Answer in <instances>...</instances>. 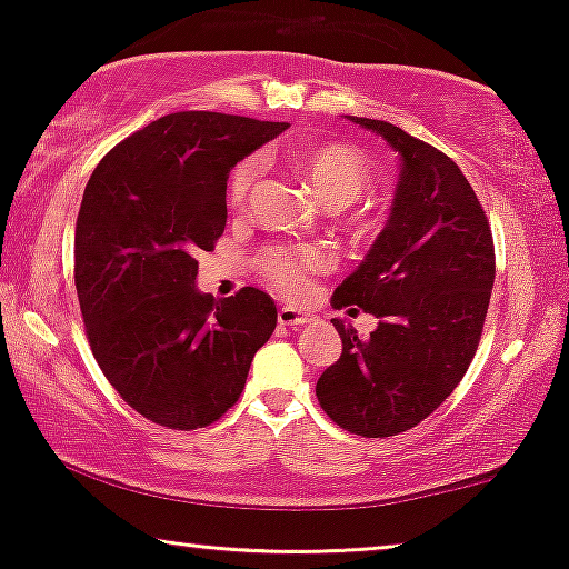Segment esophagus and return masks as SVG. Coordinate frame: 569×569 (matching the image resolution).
<instances>
[{"label": "esophagus", "instance_id": "esophagus-1", "mask_svg": "<svg viewBox=\"0 0 569 569\" xmlns=\"http://www.w3.org/2000/svg\"><path fill=\"white\" fill-rule=\"evenodd\" d=\"M277 321L282 326H290V329H300V326L313 321V313H308V310H300V308H292V306H282L277 313Z\"/></svg>", "mask_w": 569, "mask_h": 569}]
</instances>
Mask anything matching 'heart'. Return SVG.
<instances>
[{
    "label": "heart",
    "mask_w": 569,
    "mask_h": 569,
    "mask_svg": "<svg viewBox=\"0 0 569 569\" xmlns=\"http://www.w3.org/2000/svg\"><path fill=\"white\" fill-rule=\"evenodd\" d=\"M298 166L313 186V191L329 207H347L370 186V162L360 150L345 142H323L306 147L295 154ZM261 160H240L228 181V201L243 207L253 183L259 181ZM331 267V253L321 246H274L267 248L259 259V269L269 284L279 292L298 298L308 290L310 277Z\"/></svg>",
    "instance_id": "heart-1"
}]
</instances>
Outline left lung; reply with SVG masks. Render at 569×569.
Listing matches in <instances>:
<instances>
[{"label":"left lung","mask_w":569,"mask_h":569,"mask_svg":"<svg viewBox=\"0 0 569 569\" xmlns=\"http://www.w3.org/2000/svg\"><path fill=\"white\" fill-rule=\"evenodd\" d=\"M349 121L399 152L391 214L333 308L380 318L370 339L333 318L341 357L316 383L321 409L347 432L391 438L453 393L477 352L495 284V243L471 183L448 154L388 121Z\"/></svg>","instance_id":"1"}]
</instances>
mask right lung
Returning a JSON list of instances; mask_svg holds the SVG:
<instances>
[{"mask_svg":"<svg viewBox=\"0 0 569 569\" xmlns=\"http://www.w3.org/2000/svg\"><path fill=\"white\" fill-rule=\"evenodd\" d=\"M287 127L168 113L116 144L84 186L74 230L84 331L108 383L154 425L217 422L274 331L267 292H199L197 256L212 251L228 222L230 170Z\"/></svg>","mask_w":569,"mask_h":569,"instance_id":"right-lung-1","label":"right lung"}]
</instances>
